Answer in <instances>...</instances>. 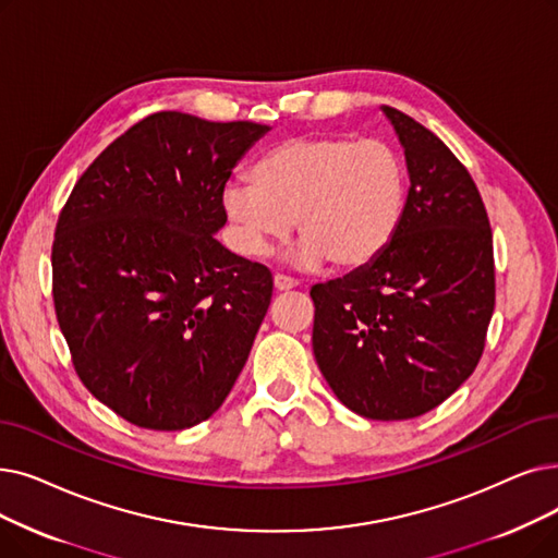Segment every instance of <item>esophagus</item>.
Instances as JSON below:
<instances>
[{
  "mask_svg": "<svg viewBox=\"0 0 558 558\" xmlns=\"http://www.w3.org/2000/svg\"><path fill=\"white\" fill-rule=\"evenodd\" d=\"M274 287H276V292H292V289H296L299 287V282L294 280V278H287V276H276L274 278Z\"/></svg>",
  "mask_w": 558,
  "mask_h": 558,
  "instance_id": "34e87169",
  "label": "esophagus"
}]
</instances>
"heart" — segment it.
I'll return each instance as SVG.
<instances>
[{"label": "heart", "instance_id": "heart-1", "mask_svg": "<svg viewBox=\"0 0 558 558\" xmlns=\"http://www.w3.org/2000/svg\"><path fill=\"white\" fill-rule=\"evenodd\" d=\"M234 244L264 257L294 228L301 234L287 262L301 271H353L376 262L401 230L408 168L385 141L344 134L289 138L253 166L251 180L221 193Z\"/></svg>", "mask_w": 558, "mask_h": 558}]
</instances>
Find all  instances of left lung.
I'll return each mask as SVG.
<instances>
[{
  "label": "left lung",
  "instance_id": "obj_1",
  "mask_svg": "<svg viewBox=\"0 0 558 558\" xmlns=\"http://www.w3.org/2000/svg\"><path fill=\"white\" fill-rule=\"evenodd\" d=\"M405 155L408 205L376 262L314 284L312 349L335 397L367 420L420 417L478 365L495 310L493 232L468 168L380 107Z\"/></svg>",
  "mask_w": 558,
  "mask_h": 558
}]
</instances>
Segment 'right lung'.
Masks as SVG:
<instances>
[{
  "mask_svg": "<svg viewBox=\"0 0 558 558\" xmlns=\"http://www.w3.org/2000/svg\"><path fill=\"white\" fill-rule=\"evenodd\" d=\"M269 130L153 113L86 168L59 216L54 307L75 369L141 428L209 420L246 365L274 278L214 234L232 168Z\"/></svg>",
  "mask_w": 558,
  "mask_h": 558,
  "instance_id": "right-lung-1",
  "label": "right lung"
}]
</instances>
